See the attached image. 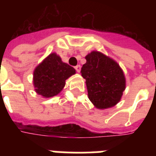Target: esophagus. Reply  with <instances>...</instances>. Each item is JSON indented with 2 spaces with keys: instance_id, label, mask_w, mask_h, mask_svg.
Listing matches in <instances>:
<instances>
[{
  "instance_id": "esophagus-1",
  "label": "esophagus",
  "mask_w": 156,
  "mask_h": 156,
  "mask_svg": "<svg viewBox=\"0 0 156 156\" xmlns=\"http://www.w3.org/2000/svg\"><path fill=\"white\" fill-rule=\"evenodd\" d=\"M75 69H76V71L78 72V73H80V71H81V66H80V65H78L77 66H75Z\"/></svg>"
}]
</instances>
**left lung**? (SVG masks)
I'll use <instances>...</instances> for the list:
<instances>
[{
    "label": "left lung",
    "mask_w": 156,
    "mask_h": 156,
    "mask_svg": "<svg viewBox=\"0 0 156 156\" xmlns=\"http://www.w3.org/2000/svg\"><path fill=\"white\" fill-rule=\"evenodd\" d=\"M85 58L81 73L86 79L89 100L98 109L112 108L126 90L122 69L113 59L98 51H92Z\"/></svg>",
    "instance_id": "1"
}]
</instances>
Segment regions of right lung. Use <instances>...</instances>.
I'll return each instance as SVG.
<instances>
[{"mask_svg":"<svg viewBox=\"0 0 156 156\" xmlns=\"http://www.w3.org/2000/svg\"><path fill=\"white\" fill-rule=\"evenodd\" d=\"M76 73V70L61 61L56 52L49 54L33 72V85L35 92L44 98L58 95L66 85V80Z\"/></svg>","mask_w":156,"mask_h":156,"instance_id":"right-lung-1","label":"right lung"}]
</instances>
